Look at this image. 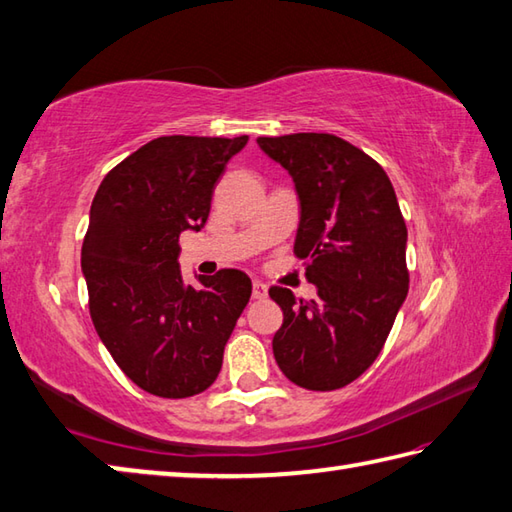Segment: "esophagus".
Wrapping results in <instances>:
<instances>
[{
	"mask_svg": "<svg viewBox=\"0 0 512 512\" xmlns=\"http://www.w3.org/2000/svg\"><path fill=\"white\" fill-rule=\"evenodd\" d=\"M268 295V286L262 284V282H255L253 284V297L255 299H264Z\"/></svg>",
	"mask_w": 512,
	"mask_h": 512,
	"instance_id": "1",
	"label": "esophagus"
}]
</instances>
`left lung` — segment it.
<instances>
[{"instance_id":"obj_1","label":"left lung","mask_w":512,"mask_h":512,"mask_svg":"<svg viewBox=\"0 0 512 512\" xmlns=\"http://www.w3.org/2000/svg\"><path fill=\"white\" fill-rule=\"evenodd\" d=\"M293 177L299 197L295 255L317 297L268 295L284 313L273 337L277 366L308 390L342 388L382 353L408 293V230L384 168L328 133L259 137Z\"/></svg>"}]
</instances>
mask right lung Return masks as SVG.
Here are the masks:
<instances>
[{"mask_svg":"<svg viewBox=\"0 0 512 512\" xmlns=\"http://www.w3.org/2000/svg\"><path fill=\"white\" fill-rule=\"evenodd\" d=\"M246 142L157 137L110 170L90 206L82 246L90 319L115 364L150 395L204 393L253 293L237 268L190 286L177 262L179 235L204 228L215 184Z\"/></svg>","mask_w":512,"mask_h":512,"instance_id":"add662e5","label":"right lung"}]
</instances>
